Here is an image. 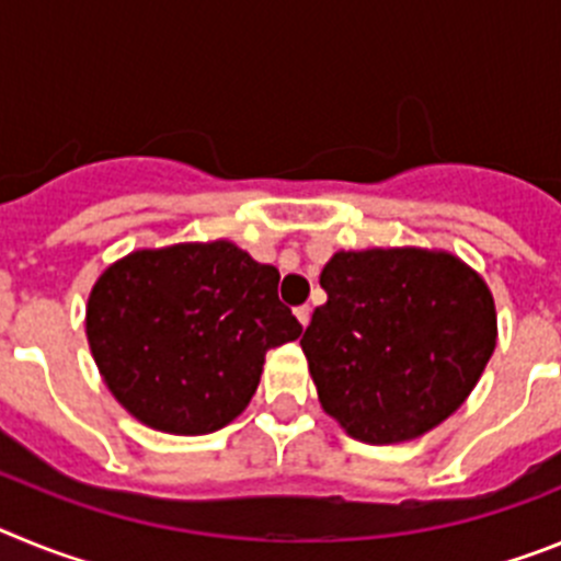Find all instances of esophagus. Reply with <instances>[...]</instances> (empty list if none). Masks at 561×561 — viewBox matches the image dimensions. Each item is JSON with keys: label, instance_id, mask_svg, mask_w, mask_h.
Instances as JSON below:
<instances>
[{"label": "esophagus", "instance_id": "34e87169", "mask_svg": "<svg viewBox=\"0 0 561 561\" xmlns=\"http://www.w3.org/2000/svg\"><path fill=\"white\" fill-rule=\"evenodd\" d=\"M295 317H297V320H300V325H309V320H311V306H297Z\"/></svg>", "mask_w": 561, "mask_h": 561}]
</instances>
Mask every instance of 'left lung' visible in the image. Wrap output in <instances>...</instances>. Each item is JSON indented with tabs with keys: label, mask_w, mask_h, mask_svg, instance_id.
Here are the masks:
<instances>
[{
	"label": "left lung",
	"mask_w": 561,
	"mask_h": 561,
	"mask_svg": "<svg viewBox=\"0 0 561 561\" xmlns=\"http://www.w3.org/2000/svg\"><path fill=\"white\" fill-rule=\"evenodd\" d=\"M329 300L304 331L320 404L348 435L393 444L427 433L472 393L497 342L492 291L458 257L336 252Z\"/></svg>",
	"instance_id": "8db88e82"
}]
</instances>
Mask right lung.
I'll list each match as a JSON object with an SVG mask.
<instances>
[{"label":"right lung","instance_id":"1","mask_svg":"<svg viewBox=\"0 0 561 561\" xmlns=\"http://www.w3.org/2000/svg\"><path fill=\"white\" fill-rule=\"evenodd\" d=\"M280 272L230 241L142 250L89 295L87 336L114 399L153 430L205 435L250 404L270 348L300 336Z\"/></svg>","mask_w":561,"mask_h":561}]
</instances>
